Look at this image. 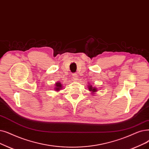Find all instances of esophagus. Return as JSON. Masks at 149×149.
<instances>
[{
    "label": "esophagus",
    "instance_id": "1",
    "mask_svg": "<svg viewBox=\"0 0 149 149\" xmlns=\"http://www.w3.org/2000/svg\"><path fill=\"white\" fill-rule=\"evenodd\" d=\"M72 79V80H74V81L77 80H78V75H77L76 73L73 74Z\"/></svg>",
    "mask_w": 149,
    "mask_h": 149
}]
</instances>
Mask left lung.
<instances>
[{"label":"left lung","instance_id":"obj_1","mask_svg":"<svg viewBox=\"0 0 149 149\" xmlns=\"http://www.w3.org/2000/svg\"><path fill=\"white\" fill-rule=\"evenodd\" d=\"M89 85L88 86V89H89L91 92H92L93 93H94L96 91H97V88H95L94 87H93L92 85Z\"/></svg>","mask_w":149,"mask_h":149}]
</instances>
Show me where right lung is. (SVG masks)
I'll return each instance as SVG.
<instances>
[{
	"mask_svg": "<svg viewBox=\"0 0 149 149\" xmlns=\"http://www.w3.org/2000/svg\"><path fill=\"white\" fill-rule=\"evenodd\" d=\"M61 88H62V85H61V83L58 82V83H56L55 84V89L56 91H59L61 89Z\"/></svg>",
	"mask_w": 149,
	"mask_h": 149,
	"instance_id": "right-lung-1",
	"label": "right lung"
}]
</instances>
